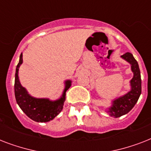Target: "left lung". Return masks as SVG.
<instances>
[{"mask_svg":"<svg viewBox=\"0 0 151 151\" xmlns=\"http://www.w3.org/2000/svg\"><path fill=\"white\" fill-rule=\"evenodd\" d=\"M121 58L131 65V70L133 77L129 81L130 90L122 96L117 97L111 101L110 106L106 109L108 114L115 118L126 114L134 107L141 95V76L138 63L130 52H126Z\"/></svg>","mask_w":151,"mask_h":151,"instance_id":"8db88e82","label":"left lung"}]
</instances>
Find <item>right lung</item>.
I'll list each match as a JSON object with an SVG mask.
<instances>
[{
    "label": "right lung",
    "mask_w": 151,
    "mask_h": 151,
    "mask_svg": "<svg viewBox=\"0 0 151 151\" xmlns=\"http://www.w3.org/2000/svg\"><path fill=\"white\" fill-rule=\"evenodd\" d=\"M22 63V53L19 56V61L16 66L15 77V96L16 103L21 110L34 122H48L53 120L63 108L66 100V92L72 84L71 80L64 81V89L61 96L55 100L48 98H36L29 94L27 90L22 87L19 78V70Z\"/></svg>",
    "instance_id": "add662e5"
}]
</instances>
